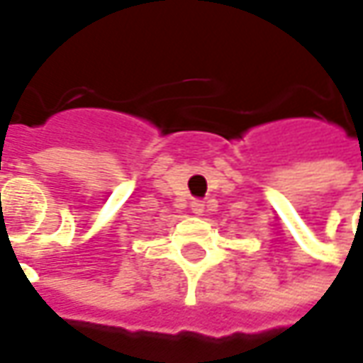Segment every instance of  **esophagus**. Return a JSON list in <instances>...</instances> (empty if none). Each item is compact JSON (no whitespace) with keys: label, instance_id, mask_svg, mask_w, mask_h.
I'll return each instance as SVG.
<instances>
[{"label":"esophagus","instance_id":"34e87169","mask_svg":"<svg viewBox=\"0 0 363 363\" xmlns=\"http://www.w3.org/2000/svg\"><path fill=\"white\" fill-rule=\"evenodd\" d=\"M191 207H193V211L195 213H203L205 211V201H193V203H191Z\"/></svg>","mask_w":363,"mask_h":363}]
</instances>
